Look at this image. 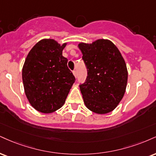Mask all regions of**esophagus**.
I'll use <instances>...</instances> for the list:
<instances>
[{
  "label": "esophagus",
  "instance_id": "obj_1",
  "mask_svg": "<svg viewBox=\"0 0 156 156\" xmlns=\"http://www.w3.org/2000/svg\"><path fill=\"white\" fill-rule=\"evenodd\" d=\"M73 75H74V76L76 77V78H77V72L76 70H73Z\"/></svg>",
  "mask_w": 156,
  "mask_h": 156
}]
</instances>
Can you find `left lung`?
Returning a JSON list of instances; mask_svg holds the SVG:
<instances>
[{
    "mask_svg": "<svg viewBox=\"0 0 156 156\" xmlns=\"http://www.w3.org/2000/svg\"><path fill=\"white\" fill-rule=\"evenodd\" d=\"M87 77L80 89L86 108L98 114L117 107L126 88V65L118 48L110 41L99 39L92 44L80 43Z\"/></svg>",
    "mask_w": 156,
    "mask_h": 156,
    "instance_id": "1",
    "label": "left lung"
}]
</instances>
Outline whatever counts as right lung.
<instances>
[{"label":"right lung","instance_id":"right-lung-1","mask_svg":"<svg viewBox=\"0 0 156 156\" xmlns=\"http://www.w3.org/2000/svg\"><path fill=\"white\" fill-rule=\"evenodd\" d=\"M66 44L43 39L30 51L22 68L24 92L32 106L44 113L63 105L76 78L62 56Z\"/></svg>","mask_w":156,"mask_h":156}]
</instances>
